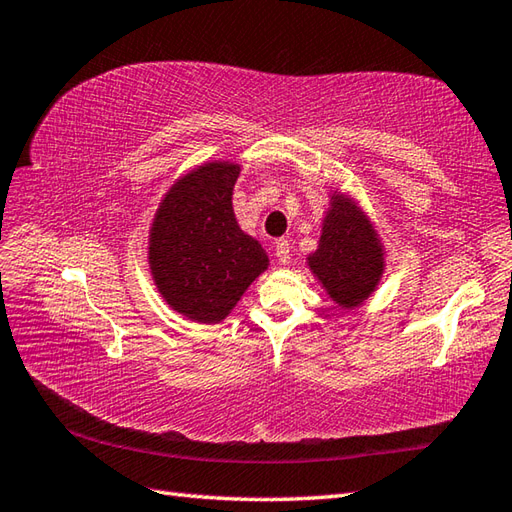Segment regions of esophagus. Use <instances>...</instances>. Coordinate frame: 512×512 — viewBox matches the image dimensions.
Listing matches in <instances>:
<instances>
[{
  "label": "esophagus",
  "mask_w": 512,
  "mask_h": 512,
  "mask_svg": "<svg viewBox=\"0 0 512 512\" xmlns=\"http://www.w3.org/2000/svg\"><path fill=\"white\" fill-rule=\"evenodd\" d=\"M290 242L288 239H277L275 242V255H277V259H279V264H290Z\"/></svg>",
  "instance_id": "1"
}]
</instances>
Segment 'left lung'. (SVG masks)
Instances as JSON below:
<instances>
[{
  "instance_id": "left-lung-1",
  "label": "left lung",
  "mask_w": 512,
  "mask_h": 512,
  "mask_svg": "<svg viewBox=\"0 0 512 512\" xmlns=\"http://www.w3.org/2000/svg\"><path fill=\"white\" fill-rule=\"evenodd\" d=\"M310 268L343 308L358 306L378 284L383 262L372 226L343 195L332 198L319 250L310 255Z\"/></svg>"
}]
</instances>
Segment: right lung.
<instances>
[{"label": "right lung", "instance_id": "add662e5", "mask_svg": "<svg viewBox=\"0 0 512 512\" xmlns=\"http://www.w3.org/2000/svg\"><path fill=\"white\" fill-rule=\"evenodd\" d=\"M239 169L211 162L182 178L160 204L149 262L162 297L184 317L217 323L233 310L268 257L239 231L233 184Z\"/></svg>", "mask_w": 512, "mask_h": 512}]
</instances>
